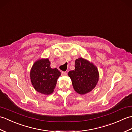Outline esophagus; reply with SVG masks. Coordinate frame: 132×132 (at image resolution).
<instances>
[{
  "label": "esophagus",
  "mask_w": 132,
  "mask_h": 132,
  "mask_svg": "<svg viewBox=\"0 0 132 132\" xmlns=\"http://www.w3.org/2000/svg\"><path fill=\"white\" fill-rule=\"evenodd\" d=\"M67 75V72L65 71H62V76H65V75Z\"/></svg>",
  "instance_id": "obj_1"
}]
</instances>
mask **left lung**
I'll return each mask as SVG.
<instances>
[{"label":"left lung","mask_w":132,"mask_h":132,"mask_svg":"<svg viewBox=\"0 0 132 132\" xmlns=\"http://www.w3.org/2000/svg\"><path fill=\"white\" fill-rule=\"evenodd\" d=\"M68 75L75 91L80 95L90 92L95 87L99 80L96 67L82 58L75 60V70L70 71Z\"/></svg>","instance_id":"8db88e82"}]
</instances>
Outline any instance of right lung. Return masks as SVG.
<instances>
[{
	"mask_svg": "<svg viewBox=\"0 0 132 132\" xmlns=\"http://www.w3.org/2000/svg\"><path fill=\"white\" fill-rule=\"evenodd\" d=\"M61 74L57 68H51L48 59H42L33 64L30 77L32 85L36 91L44 95H50L54 91Z\"/></svg>",
	"mask_w": 132,
	"mask_h": 132,
	"instance_id": "obj_1",
	"label": "right lung"
}]
</instances>
